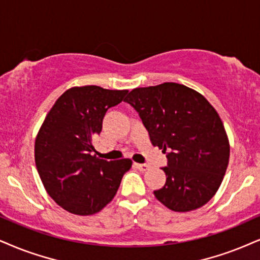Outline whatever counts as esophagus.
<instances>
[{
  "label": "esophagus",
  "mask_w": 260,
  "mask_h": 260,
  "mask_svg": "<svg viewBox=\"0 0 260 260\" xmlns=\"http://www.w3.org/2000/svg\"><path fill=\"white\" fill-rule=\"evenodd\" d=\"M135 166L140 170V171H142V172H145V171H147V170H149V165H147V164H135Z\"/></svg>",
  "instance_id": "esophagus-1"
}]
</instances>
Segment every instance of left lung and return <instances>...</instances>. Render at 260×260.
Wrapping results in <instances>:
<instances>
[{
	"label": "left lung",
	"instance_id": "8db88e82",
	"mask_svg": "<svg viewBox=\"0 0 260 260\" xmlns=\"http://www.w3.org/2000/svg\"><path fill=\"white\" fill-rule=\"evenodd\" d=\"M125 102L135 108L152 145L166 153L165 185L155 198L175 212L204 206L222 183L230 146L217 111L203 95L178 83L131 90Z\"/></svg>",
	"mask_w": 260,
	"mask_h": 260
}]
</instances>
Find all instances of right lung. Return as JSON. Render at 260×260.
Listing matches in <instances>:
<instances>
[{"mask_svg":"<svg viewBox=\"0 0 260 260\" xmlns=\"http://www.w3.org/2000/svg\"><path fill=\"white\" fill-rule=\"evenodd\" d=\"M126 94L98 85L75 86L47 114L35 142V161L47 193L63 210L78 216L98 213L117 194L133 161L92 155V137L101 133L108 108Z\"/></svg>","mask_w":260,"mask_h":260,"instance_id":"right-lung-1","label":"right lung"}]
</instances>
